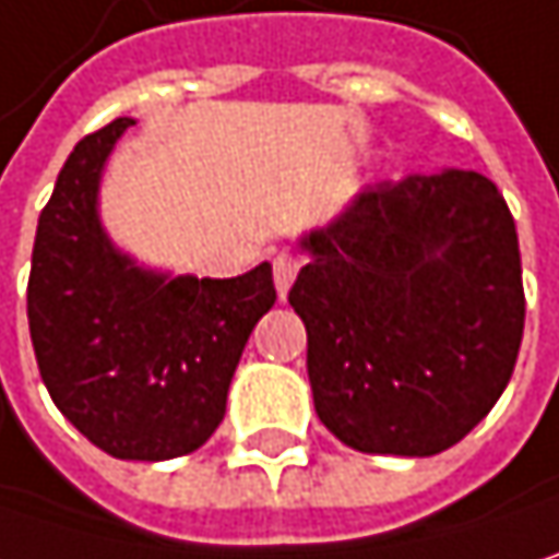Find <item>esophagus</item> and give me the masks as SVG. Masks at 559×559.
I'll list each match as a JSON object with an SVG mask.
<instances>
[{
    "label": "esophagus",
    "mask_w": 559,
    "mask_h": 559,
    "mask_svg": "<svg viewBox=\"0 0 559 559\" xmlns=\"http://www.w3.org/2000/svg\"><path fill=\"white\" fill-rule=\"evenodd\" d=\"M272 269H275V287H278V297H284V294L290 290L294 278H297V269H300V262H297L294 255L281 252V255H275Z\"/></svg>",
    "instance_id": "34e87169"
}]
</instances>
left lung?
I'll return each instance as SVG.
<instances>
[{
	"label": "left lung",
	"mask_w": 559,
	"mask_h": 559,
	"mask_svg": "<svg viewBox=\"0 0 559 559\" xmlns=\"http://www.w3.org/2000/svg\"><path fill=\"white\" fill-rule=\"evenodd\" d=\"M287 300L326 429L365 454L457 444L512 378L525 290L515 221L480 173L441 169L361 188L300 236Z\"/></svg>",
	"instance_id": "8db88e82"
}]
</instances>
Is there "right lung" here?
<instances>
[{"label":"right lung","mask_w":559,"mask_h":559,"mask_svg":"<svg viewBox=\"0 0 559 559\" xmlns=\"http://www.w3.org/2000/svg\"><path fill=\"white\" fill-rule=\"evenodd\" d=\"M130 124L82 136L60 169L34 236L27 326L57 409L95 448L169 461L224 423L239 355L278 294L269 262L194 278L146 269L111 242L98 188Z\"/></svg>","instance_id":"obj_1"}]
</instances>
